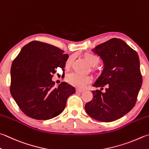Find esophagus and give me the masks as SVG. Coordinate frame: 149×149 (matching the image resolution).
<instances>
[{
	"label": "esophagus",
	"instance_id": "obj_1",
	"mask_svg": "<svg viewBox=\"0 0 149 149\" xmlns=\"http://www.w3.org/2000/svg\"><path fill=\"white\" fill-rule=\"evenodd\" d=\"M83 91H84V89H77V93H82Z\"/></svg>",
	"mask_w": 149,
	"mask_h": 149
}]
</instances>
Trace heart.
<instances>
[{"label": "heart", "mask_w": 149, "mask_h": 149, "mask_svg": "<svg viewBox=\"0 0 149 149\" xmlns=\"http://www.w3.org/2000/svg\"><path fill=\"white\" fill-rule=\"evenodd\" d=\"M84 58L87 62L92 67L97 65L100 61L99 58L97 56L93 54H86L84 56ZM72 60H73L72 57H69L68 58L66 62L67 67H70L71 65ZM66 80L72 85L78 87V88H83L86 84L91 82V78L88 76H82L77 73H71L67 76Z\"/></svg>", "instance_id": "b5f03b06"}]
</instances>
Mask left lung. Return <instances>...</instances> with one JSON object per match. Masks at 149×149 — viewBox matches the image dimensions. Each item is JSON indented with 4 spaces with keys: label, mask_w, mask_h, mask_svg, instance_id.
Here are the masks:
<instances>
[{
    "label": "left lung",
    "mask_w": 149,
    "mask_h": 149,
    "mask_svg": "<svg viewBox=\"0 0 149 149\" xmlns=\"http://www.w3.org/2000/svg\"><path fill=\"white\" fill-rule=\"evenodd\" d=\"M102 60L104 68L93 86L105 91H92L85 109L89 117L111 122L128 113L135 105L142 84L139 56L120 39L113 38L92 49Z\"/></svg>",
    "instance_id": "8db88e82"
}]
</instances>
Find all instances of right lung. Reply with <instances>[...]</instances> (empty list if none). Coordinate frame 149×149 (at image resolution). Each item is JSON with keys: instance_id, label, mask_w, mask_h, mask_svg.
Wrapping results in <instances>:
<instances>
[{"instance_id": "add662e5", "label": "right lung", "mask_w": 149, "mask_h": 149, "mask_svg": "<svg viewBox=\"0 0 149 149\" xmlns=\"http://www.w3.org/2000/svg\"><path fill=\"white\" fill-rule=\"evenodd\" d=\"M68 58L63 50L43 42L22 47L11 67L10 93L25 115L49 120L62 113L75 88L67 82L54 87L52 78L58 67L64 71Z\"/></svg>"}]
</instances>
